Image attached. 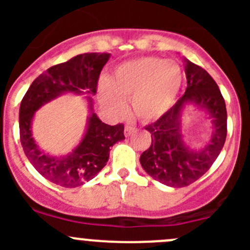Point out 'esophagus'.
<instances>
[{"label":"esophagus","mask_w":250,"mask_h":250,"mask_svg":"<svg viewBox=\"0 0 250 250\" xmlns=\"http://www.w3.org/2000/svg\"><path fill=\"white\" fill-rule=\"evenodd\" d=\"M135 127H132V125H125V137H129V135H132L133 133L135 132Z\"/></svg>","instance_id":"1"}]
</instances>
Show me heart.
Masks as SVG:
<instances>
[{
    "label": "heart",
    "mask_w": 250,
    "mask_h": 250,
    "mask_svg": "<svg viewBox=\"0 0 250 250\" xmlns=\"http://www.w3.org/2000/svg\"><path fill=\"white\" fill-rule=\"evenodd\" d=\"M179 62L158 57H141L118 65L109 83L99 87L103 106L113 115L125 113L130 99L134 115L143 122L162 117L172 107L183 83Z\"/></svg>",
    "instance_id": "b5f03b06"
}]
</instances>
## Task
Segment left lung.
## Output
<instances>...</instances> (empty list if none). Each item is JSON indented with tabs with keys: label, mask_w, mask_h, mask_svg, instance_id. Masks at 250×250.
Segmentation results:
<instances>
[{
	"label": "left lung",
	"mask_w": 250,
	"mask_h": 250,
	"mask_svg": "<svg viewBox=\"0 0 250 250\" xmlns=\"http://www.w3.org/2000/svg\"><path fill=\"white\" fill-rule=\"evenodd\" d=\"M188 88L185 94L156 122L146 125L151 145L140 156L141 167L155 180L185 188L201 178L218 158L228 134V113L220 89L210 75L184 58ZM188 104L209 115L213 125L212 139L202 150H191L181 134V113Z\"/></svg>",
	"instance_id": "1"
}]
</instances>
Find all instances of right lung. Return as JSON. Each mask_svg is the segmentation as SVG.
Listing matches in <instances>:
<instances>
[{"label": "right lung", "instance_id": "obj_1", "mask_svg": "<svg viewBox=\"0 0 250 250\" xmlns=\"http://www.w3.org/2000/svg\"><path fill=\"white\" fill-rule=\"evenodd\" d=\"M110 54L84 53L49 67L31 83L19 110L20 143L35 169L50 183L62 188H77L92 180L109 161L110 147L125 139V125H109L93 112L90 98L85 134L77 147L66 156H49L36 144L31 134L35 112L62 93H97L98 80Z\"/></svg>", "mask_w": 250, "mask_h": 250}]
</instances>
